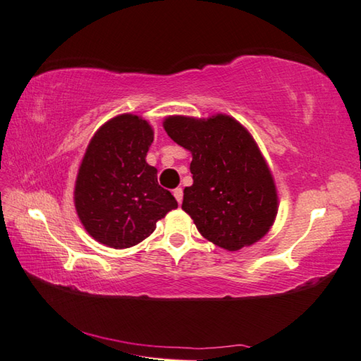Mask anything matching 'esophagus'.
Listing matches in <instances>:
<instances>
[{
  "label": "esophagus",
  "instance_id": "obj_1",
  "mask_svg": "<svg viewBox=\"0 0 361 361\" xmlns=\"http://www.w3.org/2000/svg\"><path fill=\"white\" fill-rule=\"evenodd\" d=\"M173 197L176 198V202H178V204H181V202H183V189L181 188L173 189Z\"/></svg>",
  "mask_w": 361,
  "mask_h": 361
}]
</instances>
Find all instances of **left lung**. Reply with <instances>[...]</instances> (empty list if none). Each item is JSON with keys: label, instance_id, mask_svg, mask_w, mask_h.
I'll return each instance as SVG.
<instances>
[{"label": "left lung", "instance_id": "1", "mask_svg": "<svg viewBox=\"0 0 361 361\" xmlns=\"http://www.w3.org/2000/svg\"><path fill=\"white\" fill-rule=\"evenodd\" d=\"M163 127L190 152L192 186L181 208L217 247L237 251L259 242L278 216V189L257 142L228 114L167 116Z\"/></svg>", "mask_w": 361, "mask_h": 361}]
</instances>
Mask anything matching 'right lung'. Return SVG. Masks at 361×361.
Here are the masks:
<instances>
[{
	"instance_id": "add662e5",
	"label": "right lung",
	"mask_w": 361,
	"mask_h": 361,
	"mask_svg": "<svg viewBox=\"0 0 361 361\" xmlns=\"http://www.w3.org/2000/svg\"><path fill=\"white\" fill-rule=\"evenodd\" d=\"M152 142L149 122L124 113L99 127L82 158L74 206L87 233L105 247H135L178 208L175 197L158 185L157 169L145 161Z\"/></svg>"
}]
</instances>
